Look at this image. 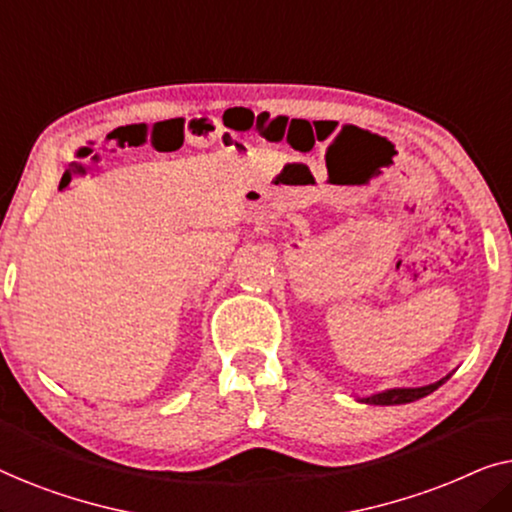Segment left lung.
I'll list each match as a JSON object with an SVG mask.
<instances>
[{
    "label": "left lung",
    "mask_w": 512,
    "mask_h": 512,
    "mask_svg": "<svg viewBox=\"0 0 512 512\" xmlns=\"http://www.w3.org/2000/svg\"><path fill=\"white\" fill-rule=\"evenodd\" d=\"M450 375H445L443 380L433 382V384H426V387H396V389H384L380 394H373V396H366L361 398V403H368V405H403V403H412V401H419V398L429 396L431 391H436L440 384H445L450 380Z\"/></svg>",
    "instance_id": "obj_1"
}]
</instances>
